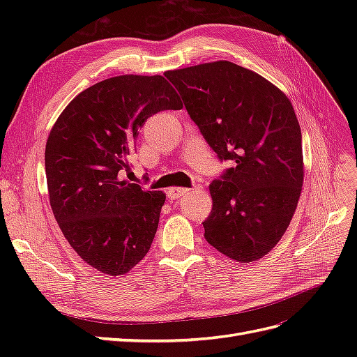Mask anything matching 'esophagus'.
Here are the masks:
<instances>
[{
  "label": "esophagus",
  "instance_id": "obj_1",
  "mask_svg": "<svg viewBox=\"0 0 357 357\" xmlns=\"http://www.w3.org/2000/svg\"><path fill=\"white\" fill-rule=\"evenodd\" d=\"M188 192H189L188 188H181V186H178V188H171V189L168 190V198L177 199V198H180V197H183V195H186Z\"/></svg>",
  "mask_w": 357,
  "mask_h": 357
}]
</instances>
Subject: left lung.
<instances>
[{
    "mask_svg": "<svg viewBox=\"0 0 357 357\" xmlns=\"http://www.w3.org/2000/svg\"><path fill=\"white\" fill-rule=\"evenodd\" d=\"M190 119L220 160H234L210 185L204 236L236 262L264 257L294 218L304 180L294 107L271 82L229 61L171 70Z\"/></svg>",
    "mask_w": 357,
    "mask_h": 357,
    "instance_id": "left-lung-1",
    "label": "left lung"
}]
</instances>
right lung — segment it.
Segmentation results:
<instances>
[{
	"label": "right lung",
	"instance_id": "add662e5",
	"mask_svg": "<svg viewBox=\"0 0 357 357\" xmlns=\"http://www.w3.org/2000/svg\"><path fill=\"white\" fill-rule=\"evenodd\" d=\"M183 104L164 75H117L80 92L46 143L50 207L70 245L109 275L126 274L150 250L165 193L119 178L138 129Z\"/></svg>",
	"mask_w": 357,
	"mask_h": 357
}]
</instances>
